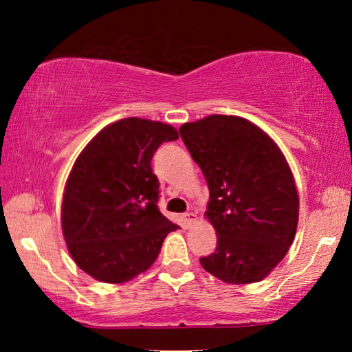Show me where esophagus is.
I'll return each mask as SVG.
<instances>
[{"label":"esophagus","instance_id":"34e87169","mask_svg":"<svg viewBox=\"0 0 352 352\" xmlns=\"http://www.w3.org/2000/svg\"><path fill=\"white\" fill-rule=\"evenodd\" d=\"M183 219H184V222H186V226H190L195 222V220H197V216H195L194 212H186L183 216Z\"/></svg>","mask_w":352,"mask_h":352}]
</instances>
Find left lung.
Segmentation results:
<instances>
[{
    "mask_svg": "<svg viewBox=\"0 0 352 352\" xmlns=\"http://www.w3.org/2000/svg\"><path fill=\"white\" fill-rule=\"evenodd\" d=\"M210 188L205 216L216 252L200 264L223 283L261 281L289 252L298 223V192L283 152L269 135L237 116L211 115L180 127Z\"/></svg>",
    "mask_w": 352,
    "mask_h": 352,
    "instance_id": "8db88e82",
    "label": "left lung"
}]
</instances>
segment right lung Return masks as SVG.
<instances>
[{"instance_id": "obj_1", "label": "right lung", "mask_w": 352, "mask_h": 352, "mask_svg": "<svg viewBox=\"0 0 352 352\" xmlns=\"http://www.w3.org/2000/svg\"><path fill=\"white\" fill-rule=\"evenodd\" d=\"M177 130L127 118L100 130L77 157L62 201V230L80 269L102 283H126L147 270L178 225L158 210L152 158Z\"/></svg>"}]
</instances>
